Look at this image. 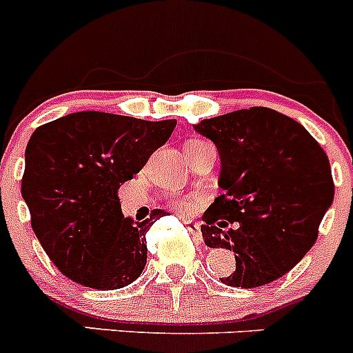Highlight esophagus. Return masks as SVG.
Listing matches in <instances>:
<instances>
[{
    "label": "esophagus",
    "mask_w": 353,
    "mask_h": 353,
    "mask_svg": "<svg viewBox=\"0 0 353 353\" xmlns=\"http://www.w3.org/2000/svg\"><path fill=\"white\" fill-rule=\"evenodd\" d=\"M183 223L187 224V228H189V232L192 233V236H194L198 242H201L203 240V235H201V224L199 223H194V221H187L183 219Z\"/></svg>",
    "instance_id": "obj_1"
}]
</instances>
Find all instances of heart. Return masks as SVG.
Instances as JSON below:
<instances>
[{
	"mask_svg": "<svg viewBox=\"0 0 353 353\" xmlns=\"http://www.w3.org/2000/svg\"><path fill=\"white\" fill-rule=\"evenodd\" d=\"M199 145H203V141H189L185 145V150H191ZM199 201H201V196L196 194V192H191V194H173L168 199L170 207L174 208V210H179L180 214H191V212H194Z\"/></svg>",
	"mask_w": 353,
	"mask_h": 353,
	"instance_id": "1",
	"label": "heart"
}]
</instances>
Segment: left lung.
I'll return each instance as SVG.
<instances>
[{"label": "left lung", "mask_w": 353, "mask_h": 353, "mask_svg": "<svg viewBox=\"0 0 353 353\" xmlns=\"http://www.w3.org/2000/svg\"><path fill=\"white\" fill-rule=\"evenodd\" d=\"M194 129L221 155L217 196L201 226L208 248L235 252L233 274L221 281L256 288L295 267L318 239L334 199L329 157L299 121L269 108H249L199 121ZM226 219L235 230H223Z\"/></svg>", "instance_id": "8db88e82"}]
</instances>
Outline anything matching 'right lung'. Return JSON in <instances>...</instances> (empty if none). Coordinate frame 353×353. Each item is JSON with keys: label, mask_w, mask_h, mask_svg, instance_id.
<instances>
[{"label": "right lung", "mask_w": 353, "mask_h": 353, "mask_svg": "<svg viewBox=\"0 0 353 353\" xmlns=\"http://www.w3.org/2000/svg\"><path fill=\"white\" fill-rule=\"evenodd\" d=\"M176 121L83 111L40 125L26 146L21 192L43 251L70 281L117 290L141 276L146 233L166 214L132 223L120 187L170 139Z\"/></svg>", "instance_id": "obj_1"}]
</instances>
